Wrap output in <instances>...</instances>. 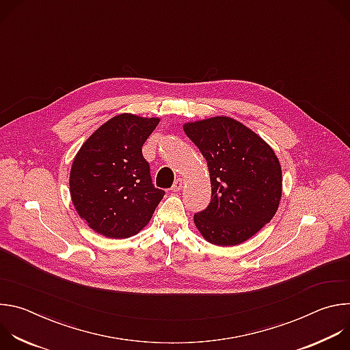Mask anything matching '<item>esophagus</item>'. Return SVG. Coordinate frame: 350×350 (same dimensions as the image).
I'll list each match as a JSON object with an SVG mask.
<instances>
[{"label": "esophagus", "instance_id": "1", "mask_svg": "<svg viewBox=\"0 0 350 350\" xmlns=\"http://www.w3.org/2000/svg\"><path fill=\"white\" fill-rule=\"evenodd\" d=\"M183 187H184V180H183V178H177V180L174 181L172 189H173L174 192H177V191H180Z\"/></svg>", "mask_w": 350, "mask_h": 350}]
</instances>
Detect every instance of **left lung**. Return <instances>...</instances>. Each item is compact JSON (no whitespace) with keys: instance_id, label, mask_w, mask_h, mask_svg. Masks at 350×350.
I'll return each instance as SVG.
<instances>
[{"instance_id":"left-lung-1","label":"left lung","mask_w":350,"mask_h":350,"mask_svg":"<svg viewBox=\"0 0 350 350\" xmlns=\"http://www.w3.org/2000/svg\"><path fill=\"white\" fill-rule=\"evenodd\" d=\"M183 127L206 159L212 184L211 204L193 215L196 228L219 246L242 243L278 209L282 193L278 158L263 138L227 116Z\"/></svg>"}]
</instances>
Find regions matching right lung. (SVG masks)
<instances>
[{"label": "right lung", "instance_id": "right-lung-1", "mask_svg": "<svg viewBox=\"0 0 350 350\" xmlns=\"http://www.w3.org/2000/svg\"><path fill=\"white\" fill-rule=\"evenodd\" d=\"M158 124V118L122 113L81 145L70 169V196L95 232L129 238L151 220L165 191L152 184L142 145Z\"/></svg>", "mask_w": 350, "mask_h": 350}]
</instances>
